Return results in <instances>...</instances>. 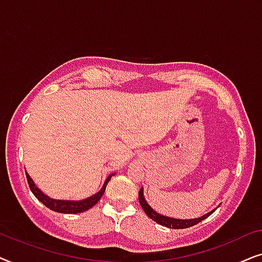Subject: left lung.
Segmentation results:
<instances>
[{"instance_id":"obj_1","label":"left lung","mask_w":262,"mask_h":262,"mask_svg":"<svg viewBox=\"0 0 262 262\" xmlns=\"http://www.w3.org/2000/svg\"><path fill=\"white\" fill-rule=\"evenodd\" d=\"M138 199H139V204H141L142 209L144 210V212L146 213V216L149 218H151L154 222H156L157 224L163 225V227L170 228V229H186L189 227H193V225L200 223V222L205 220L210 216L211 213L214 212V210L211 211V212L204 214V216L199 217V218H193V220H177V218H171V217H167L163 216V214L157 213L155 210L152 209L151 206L146 203V200L144 198V194H143V187L141 188V191L138 193Z\"/></svg>"}]
</instances>
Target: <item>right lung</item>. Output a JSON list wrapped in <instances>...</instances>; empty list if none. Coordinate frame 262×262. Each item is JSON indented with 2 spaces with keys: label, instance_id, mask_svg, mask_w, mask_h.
<instances>
[{
  "label": "right lung",
  "instance_id": "1",
  "mask_svg": "<svg viewBox=\"0 0 262 262\" xmlns=\"http://www.w3.org/2000/svg\"><path fill=\"white\" fill-rule=\"evenodd\" d=\"M114 174H111L108 178L106 179L105 184H103L102 188L96 193V194L89 196L87 199L83 200H57V199H52L48 196L46 194H44L40 189H39L35 184L32 180L30 175L26 173V178H27V182L28 186H30L31 191L33 194L35 195L39 202H41L46 207H49L50 210L56 211V212H60V213H81L84 212L95 205L96 203L101 199V196L103 195V193L106 191V186L108 184V181L111 180V178L113 177Z\"/></svg>",
  "mask_w": 262,
  "mask_h": 262
}]
</instances>
